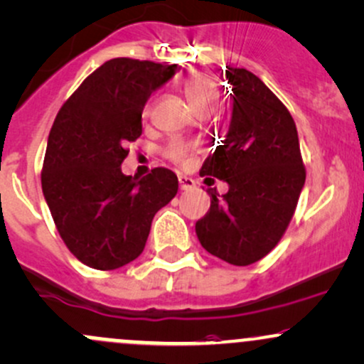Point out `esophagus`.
<instances>
[{"mask_svg": "<svg viewBox=\"0 0 364 364\" xmlns=\"http://www.w3.org/2000/svg\"><path fill=\"white\" fill-rule=\"evenodd\" d=\"M178 181H179V188H181V190H190V188H193V186H195V179L188 178V176L181 174L178 178Z\"/></svg>", "mask_w": 364, "mask_h": 364, "instance_id": "obj_1", "label": "esophagus"}]
</instances>
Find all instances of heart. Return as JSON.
<instances>
[{
	"label": "heart",
	"mask_w": 364,
	"mask_h": 364,
	"mask_svg": "<svg viewBox=\"0 0 364 364\" xmlns=\"http://www.w3.org/2000/svg\"><path fill=\"white\" fill-rule=\"evenodd\" d=\"M183 91L195 110L198 109H214V103L218 100V87L214 79L207 72L191 70L183 77ZM191 151L188 143L181 139H173L166 146V157L174 162H183Z\"/></svg>",
	"instance_id": "1"
}]
</instances>
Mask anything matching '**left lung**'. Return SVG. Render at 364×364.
Returning <instances> with one entry per match:
<instances>
[{"label": "left lung", "instance_id": "1", "mask_svg": "<svg viewBox=\"0 0 364 364\" xmlns=\"http://www.w3.org/2000/svg\"><path fill=\"white\" fill-rule=\"evenodd\" d=\"M233 112L223 145L200 174L228 183L209 190L210 209L195 231L209 254L235 266L257 262L282 240L306 181L297 127L277 95L247 69L228 67Z\"/></svg>", "mask_w": 364, "mask_h": 364}]
</instances>
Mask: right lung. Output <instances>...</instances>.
Listing matches in <instances>:
<instances>
[{
	"mask_svg": "<svg viewBox=\"0 0 364 364\" xmlns=\"http://www.w3.org/2000/svg\"><path fill=\"white\" fill-rule=\"evenodd\" d=\"M178 65L112 58L70 95L48 136L41 186L60 237L82 264L117 269L145 249L151 219L178 193V176L155 167L122 174L127 143L141 136L146 100Z\"/></svg>",
	"mask_w": 364,
	"mask_h": 364,
	"instance_id": "1",
	"label": "right lung"
}]
</instances>
